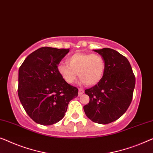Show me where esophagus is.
Returning a JSON list of instances; mask_svg holds the SVG:
<instances>
[{
    "instance_id": "34e87169",
    "label": "esophagus",
    "mask_w": 153,
    "mask_h": 153,
    "mask_svg": "<svg viewBox=\"0 0 153 153\" xmlns=\"http://www.w3.org/2000/svg\"><path fill=\"white\" fill-rule=\"evenodd\" d=\"M84 93V90L83 89H81V88H79V96H81Z\"/></svg>"
}]
</instances>
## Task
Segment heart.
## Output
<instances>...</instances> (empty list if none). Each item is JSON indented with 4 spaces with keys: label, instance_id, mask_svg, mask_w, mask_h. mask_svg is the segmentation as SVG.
<instances>
[{
    "label": "heart",
    "instance_id": "heart-1",
    "mask_svg": "<svg viewBox=\"0 0 153 153\" xmlns=\"http://www.w3.org/2000/svg\"><path fill=\"white\" fill-rule=\"evenodd\" d=\"M68 65L57 66L59 74L68 83L79 78L85 85L93 86L101 80L105 72V60L101 55L88 53H75L67 59Z\"/></svg>",
    "mask_w": 153,
    "mask_h": 153
}]
</instances>
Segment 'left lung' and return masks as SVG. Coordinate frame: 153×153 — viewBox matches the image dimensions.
Returning <instances> with one entry per match:
<instances>
[{
	"instance_id": "obj_1",
	"label": "left lung",
	"mask_w": 153,
	"mask_h": 153,
	"mask_svg": "<svg viewBox=\"0 0 153 153\" xmlns=\"http://www.w3.org/2000/svg\"><path fill=\"white\" fill-rule=\"evenodd\" d=\"M105 60V68L101 80L85 90L90 101L84 112L93 122L107 124L125 113L132 99L135 76L129 61L110 48L93 50Z\"/></svg>"
}]
</instances>
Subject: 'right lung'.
Here are the masks:
<instances>
[{
  "mask_svg": "<svg viewBox=\"0 0 153 153\" xmlns=\"http://www.w3.org/2000/svg\"><path fill=\"white\" fill-rule=\"evenodd\" d=\"M70 49L43 47L27 56L19 70L18 94L24 109L39 124L50 126L65 116L70 101L78 96L59 74L57 66Z\"/></svg>",
  "mask_w": 153,
  "mask_h": 153,
  "instance_id": "obj_1",
  "label": "right lung"
}]
</instances>
